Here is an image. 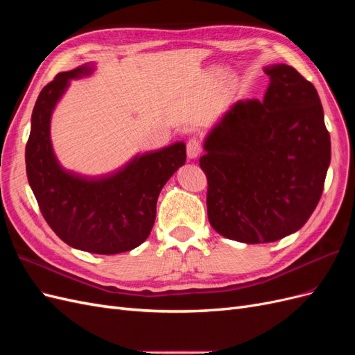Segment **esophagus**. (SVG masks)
Returning a JSON list of instances; mask_svg holds the SVG:
<instances>
[{
	"mask_svg": "<svg viewBox=\"0 0 355 355\" xmlns=\"http://www.w3.org/2000/svg\"><path fill=\"white\" fill-rule=\"evenodd\" d=\"M187 154L189 159H196L201 154V142L196 137L189 139V142L187 144Z\"/></svg>",
	"mask_w": 355,
	"mask_h": 355,
	"instance_id": "obj_1",
	"label": "esophagus"
}]
</instances>
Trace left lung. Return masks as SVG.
<instances>
[{"label": "left lung", "mask_w": 355, "mask_h": 355, "mask_svg": "<svg viewBox=\"0 0 355 355\" xmlns=\"http://www.w3.org/2000/svg\"><path fill=\"white\" fill-rule=\"evenodd\" d=\"M263 101L234 102L204 137L213 230L247 244L296 232L315 210L330 166L318 93L295 68L265 67Z\"/></svg>", "instance_id": "obj_1"}]
</instances>
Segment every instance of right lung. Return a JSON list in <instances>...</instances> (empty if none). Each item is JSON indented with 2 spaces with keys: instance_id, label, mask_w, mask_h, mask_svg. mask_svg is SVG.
<instances>
[{
  "instance_id": "right-lung-1",
  "label": "right lung",
  "mask_w": 355,
  "mask_h": 355,
  "mask_svg": "<svg viewBox=\"0 0 355 355\" xmlns=\"http://www.w3.org/2000/svg\"><path fill=\"white\" fill-rule=\"evenodd\" d=\"M94 63L60 72L41 90L31 116L25 161L29 187L42 216L68 245L115 254L141 245L155 222L157 200L167 180L187 161L184 142L137 154L120 170L84 176L63 167L53 151V112L72 80L94 73Z\"/></svg>"
}]
</instances>
